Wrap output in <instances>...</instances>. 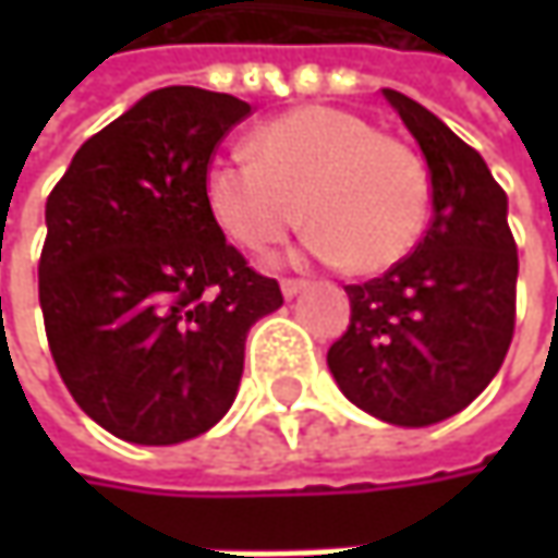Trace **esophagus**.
<instances>
[{"instance_id": "34e87169", "label": "esophagus", "mask_w": 558, "mask_h": 558, "mask_svg": "<svg viewBox=\"0 0 558 558\" xmlns=\"http://www.w3.org/2000/svg\"><path fill=\"white\" fill-rule=\"evenodd\" d=\"M307 289V279H282V294L286 298H294L298 291Z\"/></svg>"}]
</instances>
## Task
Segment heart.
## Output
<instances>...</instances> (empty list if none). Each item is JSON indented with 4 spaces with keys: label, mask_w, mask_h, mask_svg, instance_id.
<instances>
[{
    "label": "heart",
    "mask_w": 558,
    "mask_h": 558,
    "mask_svg": "<svg viewBox=\"0 0 558 558\" xmlns=\"http://www.w3.org/2000/svg\"><path fill=\"white\" fill-rule=\"evenodd\" d=\"M247 154L214 158L204 173L214 223L245 251L282 242L304 214L316 257L369 276L400 264L422 235L425 163L360 114L291 108L251 133Z\"/></svg>",
    "instance_id": "b5f03b06"
}]
</instances>
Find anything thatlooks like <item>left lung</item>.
Instances as JSON below:
<instances>
[{
  "instance_id": "1",
  "label": "left lung",
  "mask_w": 558,
  "mask_h": 558,
  "mask_svg": "<svg viewBox=\"0 0 558 558\" xmlns=\"http://www.w3.org/2000/svg\"><path fill=\"white\" fill-rule=\"evenodd\" d=\"M432 177V223L410 257L348 286L351 326L329 348L341 395L369 416L422 428L465 410L500 373L515 329L519 251L506 192L428 108L381 89Z\"/></svg>"
}]
</instances>
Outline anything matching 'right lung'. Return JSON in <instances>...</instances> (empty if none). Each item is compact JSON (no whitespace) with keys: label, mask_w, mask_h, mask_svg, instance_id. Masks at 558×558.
Instances as JSON below:
<instances>
[{"label":"right lung","mask_w":558,"mask_h":558,"mask_svg":"<svg viewBox=\"0 0 558 558\" xmlns=\"http://www.w3.org/2000/svg\"><path fill=\"white\" fill-rule=\"evenodd\" d=\"M251 105L167 86L80 145L46 202L39 307L86 416L130 444L198 438L232 407L247 329L282 291L204 202L214 148Z\"/></svg>","instance_id":"add662e5"}]
</instances>
